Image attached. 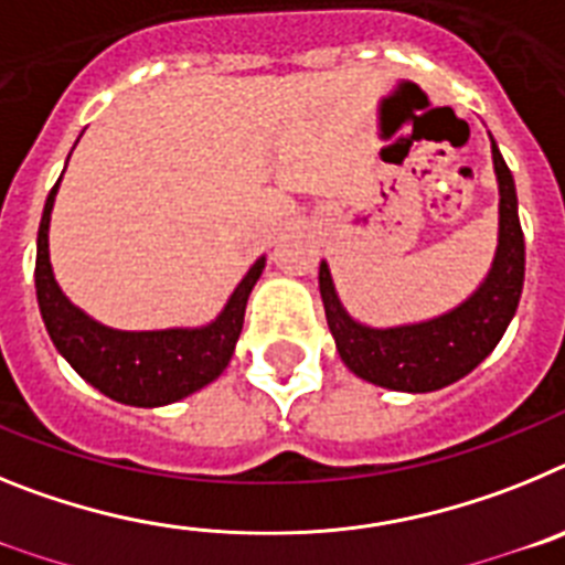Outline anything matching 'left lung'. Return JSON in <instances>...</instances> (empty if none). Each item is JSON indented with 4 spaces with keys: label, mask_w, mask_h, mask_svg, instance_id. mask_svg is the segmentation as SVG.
Here are the masks:
<instances>
[{
    "label": "left lung",
    "mask_w": 565,
    "mask_h": 565,
    "mask_svg": "<svg viewBox=\"0 0 565 565\" xmlns=\"http://www.w3.org/2000/svg\"><path fill=\"white\" fill-rule=\"evenodd\" d=\"M498 174V248L481 286L441 317L396 328H371L344 311L331 268L319 263V294L328 328L348 371L364 382L402 393H430L458 382L495 351L518 311L526 271L518 194L501 149L492 141Z\"/></svg>",
    "instance_id": "8db88e82"
}]
</instances>
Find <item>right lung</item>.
Returning a JSON list of instances; mask_svg holds the SVG:
<instances>
[{
    "mask_svg": "<svg viewBox=\"0 0 565 565\" xmlns=\"http://www.w3.org/2000/svg\"><path fill=\"white\" fill-rule=\"evenodd\" d=\"M58 183L50 189L36 237V299L44 328L70 367L113 402L132 407H163L181 402L226 371L234 353L246 302L266 257H259L237 282L223 311L201 328H163V331H118L96 322L73 306L58 288L50 266V212Z\"/></svg>",
    "mask_w": 565,
    "mask_h": 565,
    "instance_id": "1",
    "label": "right lung"
}]
</instances>
